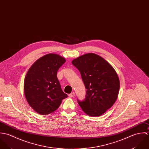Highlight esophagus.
Here are the masks:
<instances>
[{"instance_id": "esophagus-1", "label": "esophagus", "mask_w": 149, "mask_h": 149, "mask_svg": "<svg viewBox=\"0 0 149 149\" xmlns=\"http://www.w3.org/2000/svg\"><path fill=\"white\" fill-rule=\"evenodd\" d=\"M68 96H69L70 97H74L75 96V93H74V92H73V93H72L68 95Z\"/></svg>"}]
</instances>
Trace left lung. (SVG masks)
<instances>
[{
  "label": "left lung",
  "instance_id": "8db88e82",
  "mask_svg": "<svg viewBox=\"0 0 149 149\" xmlns=\"http://www.w3.org/2000/svg\"><path fill=\"white\" fill-rule=\"evenodd\" d=\"M79 71L86 90L84 101H78L90 116H100L111 108L119 94L120 81L113 67L101 56L88 53L72 61Z\"/></svg>",
  "mask_w": 149,
  "mask_h": 149
}]
</instances>
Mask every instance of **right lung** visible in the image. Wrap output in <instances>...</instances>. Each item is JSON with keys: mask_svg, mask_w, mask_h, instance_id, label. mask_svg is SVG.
Listing matches in <instances>:
<instances>
[{"mask_svg": "<svg viewBox=\"0 0 149 149\" xmlns=\"http://www.w3.org/2000/svg\"><path fill=\"white\" fill-rule=\"evenodd\" d=\"M65 61L59 55L51 53L37 60L29 69L24 84L25 97L38 114L51 113L67 97L57 78V72Z\"/></svg>", "mask_w": 149, "mask_h": 149, "instance_id": "obj_1", "label": "right lung"}]
</instances>
